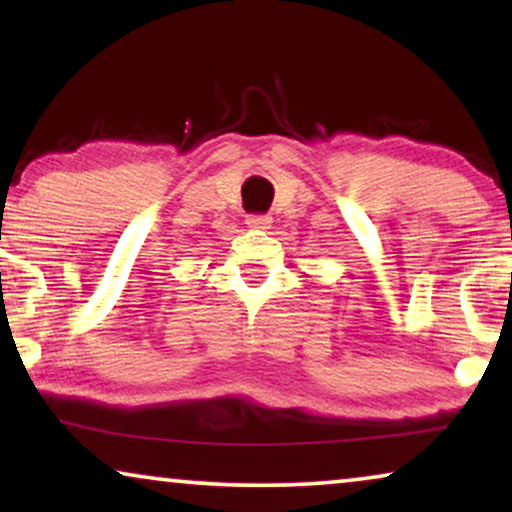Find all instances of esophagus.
Wrapping results in <instances>:
<instances>
[{"instance_id":"34e87169","label":"esophagus","mask_w":512,"mask_h":512,"mask_svg":"<svg viewBox=\"0 0 512 512\" xmlns=\"http://www.w3.org/2000/svg\"><path fill=\"white\" fill-rule=\"evenodd\" d=\"M270 223H272L270 216H263V214L247 216V228H251V230H268Z\"/></svg>"}]
</instances>
